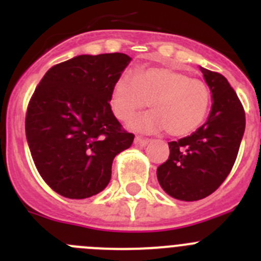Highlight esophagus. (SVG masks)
<instances>
[{"instance_id": "obj_1", "label": "esophagus", "mask_w": 261, "mask_h": 261, "mask_svg": "<svg viewBox=\"0 0 261 261\" xmlns=\"http://www.w3.org/2000/svg\"><path fill=\"white\" fill-rule=\"evenodd\" d=\"M147 142H149V140H147V138L141 137V136H136V138H135V144L136 145H140V146H145Z\"/></svg>"}]
</instances>
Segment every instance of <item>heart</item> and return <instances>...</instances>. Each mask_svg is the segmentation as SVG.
<instances>
[{
	"instance_id": "b5f03b06",
	"label": "heart",
	"mask_w": 261,
	"mask_h": 261,
	"mask_svg": "<svg viewBox=\"0 0 261 261\" xmlns=\"http://www.w3.org/2000/svg\"><path fill=\"white\" fill-rule=\"evenodd\" d=\"M150 102L153 111L136 117L140 132L188 136L204 123L212 103L211 89L200 78L171 68H147L138 74L123 73L112 87L111 106L119 120L132 119Z\"/></svg>"
}]
</instances>
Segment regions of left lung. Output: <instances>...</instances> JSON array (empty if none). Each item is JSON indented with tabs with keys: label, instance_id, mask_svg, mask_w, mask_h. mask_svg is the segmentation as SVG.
<instances>
[{
	"label": "left lung",
	"instance_id": "1",
	"mask_svg": "<svg viewBox=\"0 0 261 261\" xmlns=\"http://www.w3.org/2000/svg\"><path fill=\"white\" fill-rule=\"evenodd\" d=\"M213 96L211 115L188 137L168 142L170 155L156 168V177L167 195L196 201L212 195L231 171L244 128V108L225 77L201 68Z\"/></svg>",
	"mask_w": 261,
	"mask_h": 261
}]
</instances>
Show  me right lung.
<instances>
[{"instance_id": "1", "label": "right lung", "mask_w": 261, "mask_h": 261, "mask_svg": "<svg viewBox=\"0 0 261 261\" xmlns=\"http://www.w3.org/2000/svg\"><path fill=\"white\" fill-rule=\"evenodd\" d=\"M124 53L81 55L52 66L26 112V137L43 180L68 199H86L110 183L115 156L135 140L111 110Z\"/></svg>"}]
</instances>
